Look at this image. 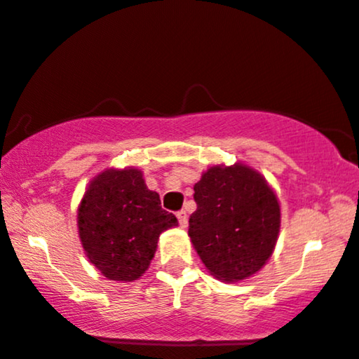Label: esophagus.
Masks as SVG:
<instances>
[{
    "mask_svg": "<svg viewBox=\"0 0 359 359\" xmlns=\"http://www.w3.org/2000/svg\"><path fill=\"white\" fill-rule=\"evenodd\" d=\"M177 219H179V224H180V228H187V212L185 211H180V212H177Z\"/></svg>",
    "mask_w": 359,
    "mask_h": 359,
    "instance_id": "1",
    "label": "esophagus"
}]
</instances>
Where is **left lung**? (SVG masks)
Masks as SVG:
<instances>
[{
	"label": "left lung",
	"mask_w": 359,
	"mask_h": 359,
	"mask_svg": "<svg viewBox=\"0 0 359 359\" xmlns=\"http://www.w3.org/2000/svg\"><path fill=\"white\" fill-rule=\"evenodd\" d=\"M189 236L209 273L222 282L253 277L269 262L280 233L278 197L250 165H212L194 185Z\"/></svg>",
	"instance_id": "obj_1"
}]
</instances>
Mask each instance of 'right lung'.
Listing matches in <instances>:
<instances>
[{"mask_svg": "<svg viewBox=\"0 0 359 359\" xmlns=\"http://www.w3.org/2000/svg\"><path fill=\"white\" fill-rule=\"evenodd\" d=\"M179 224L147 187L140 168H106L90 180L77 229L86 257L108 280L135 282L150 266L160 234Z\"/></svg>", "mask_w": 359, "mask_h": 359, "instance_id": "obj_1", "label": "right lung"}]
</instances>
